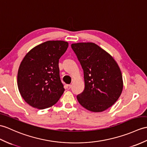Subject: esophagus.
I'll return each mask as SVG.
<instances>
[{"instance_id": "1", "label": "esophagus", "mask_w": 147, "mask_h": 147, "mask_svg": "<svg viewBox=\"0 0 147 147\" xmlns=\"http://www.w3.org/2000/svg\"><path fill=\"white\" fill-rule=\"evenodd\" d=\"M66 87L67 90H69V89H71V84H67Z\"/></svg>"}]
</instances>
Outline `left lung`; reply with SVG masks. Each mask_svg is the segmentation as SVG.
Masks as SVG:
<instances>
[{"mask_svg": "<svg viewBox=\"0 0 147 147\" xmlns=\"http://www.w3.org/2000/svg\"><path fill=\"white\" fill-rule=\"evenodd\" d=\"M84 73V90L77 96L80 104L93 112H101L113 105L123 90L120 67L113 58L93 42L71 44Z\"/></svg>", "mask_w": 147, "mask_h": 147, "instance_id": "1", "label": "left lung"}]
</instances>
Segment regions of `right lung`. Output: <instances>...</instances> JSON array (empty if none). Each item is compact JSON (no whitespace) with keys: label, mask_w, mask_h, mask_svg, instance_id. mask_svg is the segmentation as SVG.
<instances>
[{"label":"right lung","mask_w":147,"mask_h":147,"mask_svg":"<svg viewBox=\"0 0 147 147\" xmlns=\"http://www.w3.org/2000/svg\"><path fill=\"white\" fill-rule=\"evenodd\" d=\"M68 43L48 40L34 47L24 57L18 70V86L30 106L40 110L55 105L64 91L59 76V59Z\"/></svg>","instance_id":"1"}]
</instances>
